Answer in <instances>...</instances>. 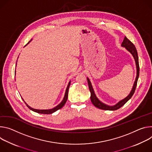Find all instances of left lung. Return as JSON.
<instances>
[{
    "label": "left lung",
    "instance_id": "left-lung-1",
    "mask_svg": "<svg viewBox=\"0 0 152 152\" xmlns=\"http://www.w3.org/2000/svg\"><path fill=\"white\" fill-rule=\"evenodd\" d=\"M121 46L124 47L126 48V50H127L132 55L133 57L134 61H135V64H136V67H137V77L135 78V80H134V82L133 83V86L132 87V89L130 92V94L124 99L120 100L119 102H118L116 104L113 106H109L107 105L103 102H101V101L97 98L96 96L95 92L94 91L93 87L92 86L91 82L89 78H87L88 80V86L89 88V91L91 92V100L92 104L97 108L100 109H103V110H115L120 109L121 107L123 106H124L128 101L132 98L133 96L134 91H135L137 85V81L138 80L139 77V74H140V66H139V61H138V53L137 49L135 46H134V45L126 37H125L124 39V40L123 43H121Z\"/></svg>",
    "mask_w": 152,
    "mask_h": 152
}]
</instances>
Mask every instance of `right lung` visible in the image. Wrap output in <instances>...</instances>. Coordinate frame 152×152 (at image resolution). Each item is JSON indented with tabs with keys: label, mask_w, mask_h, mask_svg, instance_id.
<instances>
[{
	"label": "right lung",
	"mask_w": 152,
	"mask_h": 152,
	"mask_svg": "<svg viewBox=\"0 0 152 152\" xmlns=\"http://www.w3.org/2000/svg\"><path fill=\"white\" fill-rule=\"evenodd\" d=\"M31 40H32V39L28 43V44L30 42H31ZM16 64H17V63H16ZM70 85H71V81L69 82L68 85H67V88H66V91H65V94H64V98H63V100L61 101V102L60 104H58L57 106H56L55 107H54V108H53V109H43V110H40V109H33V108L29 106H28V105L26 103V102H25L24 99H23H23V102H25V103L26 104V105L28 106V107L30 110H32V111H34V112H35L39 113H41V114H51V113H53L56 112V111L58 110V109H61V108L65 104V103H66V101H67V96H68V91H69V86H70Z\"/></svg>",
	"instance_id": "right-lung-1"
}]
</instances>
